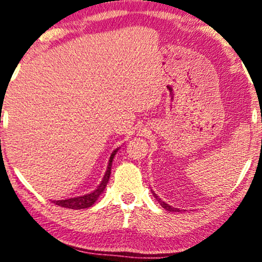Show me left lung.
<instances>
[{"mask_svg":"<svg viewBox=\"0 0 262 262\" xmlns=\"http://www.w3.org/2000/svg\"><path fill=\"white\" fill-rule=\"evenodd\" d=\"M151 193H152V196H154L155 198H156V201H158V203H160L161 204V207L162 208H165L166 210H169V212H179V208H173V207H171L170 204H167V203H165L164 201H161V198L158 196V194L155 193L154 191H151Z\"/></svg>","mask_w":262,"mask_h":262,"instance_id":"obj_1","label":"left lung"}]
</instances>
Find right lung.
<instances>
[{
	"mask_svg": "<svg viewBox=\"0 0 262 262\" xmlns=\"http://www.w3.org/2000/svg\"><path fill=\"white\" fill-rule=\"evenodd\" d=\"M119 148H117L111 154L110 160H108V165H107V170L104 172L103 179L100 185L97 186L93 191L90 192V193L83 194V196H77V197H73V198H66V200H59V201H53L54 204H58L60 207H64V208H70V209H83V208H89L91 207L92 204H95L96 201L100 198V196L103 193L104 188L107 187V183L110 181L111 177V170H112V162L114 159V155L117 154Z\"/></svg>",
	"mask_w": 262,
	"mask_h": 262,
	"instance_id": "right-lung-1",
	"label": "right lung"
}]
</instances>
